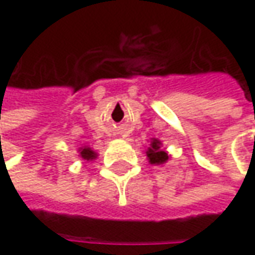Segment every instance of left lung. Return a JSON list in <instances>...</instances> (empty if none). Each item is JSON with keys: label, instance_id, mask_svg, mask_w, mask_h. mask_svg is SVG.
<instances>
[{"label": "left lung", "instance_id": "obj_1", "mask_svg": "<svg viewBox=\"0 0 255 255\" xmlns=\"http://www.w3.org/2000/svg\"><path fill=\"white\" fill-rule=\"evenodd\" d=\"M146 154H147L149 162L152 163V164H163V163L169 159L167 153H164V150L160 149V142L157 139L153 140L150 147H149V150L146 152Z\"/></svg>", "mask_w": 255, "mask_h": 255}]
</instances>
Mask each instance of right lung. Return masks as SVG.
I'll return each instance as SVG.
<instances>
[{"label":"right lung","mask_w":255,"mask_h":255,"mask_svg":"<svg viewBox=\"0 0 255 255\" xmlns=\"http://www.w3.org/2000/svg\"><path fill=\"white\" fill-rule=\"evenodd\" d=\"M81 157L85 159V160H92V159L96 157V153L91 150L89 147H82L81 149Z\"/></svg>","instance_id":"right-lung-1"}]
</instances>
